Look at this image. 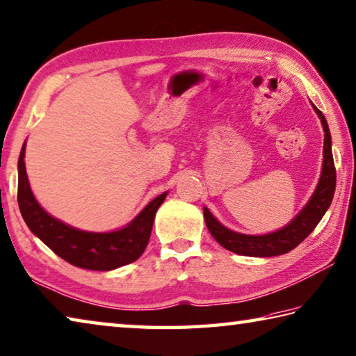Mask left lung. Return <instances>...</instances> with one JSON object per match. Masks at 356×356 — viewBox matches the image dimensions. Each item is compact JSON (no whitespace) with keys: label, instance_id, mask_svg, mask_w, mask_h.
Returning a JSON list of instances; mask_svg holds the SVG:
<instances>
[{"label":"left lung","instance_id":"obj_1","mask_svg":"<svg viewBox=\"0 0 356 356\" xmlns=\"http://www.w3.org/2000/svg\"><path fill=\"white\" fill-rule=\"evenodd\" d=\"M314 112L318 113L322 129H324V160H322V171L318 186H316L312 197L308 199L305 207L291 219V221L275 232L264 235H245L238 234L225 227L211 215V211L204 207L205 224L211 236L234 254L245 257H275L297 248L305 238L312 234L316 225L319 224L322 216L330 207L334 186H336V170L332 154V135L328 129L325 116L318 107L312 104Z\"/></svg>","mask_w":356,"mask_h":356}]
</instances>
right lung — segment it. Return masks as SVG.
Listing matches in <instances>:
<instances>
[{"mask_svg": "<svg viewBox=\"0 0 356 356\" xmlns=\"http://www.w3.org/2000/svg\"><path fill=\"white\" fill-rule=\"evenodd\" d=\"M26 141L18 157V207L26 225L63 260L90 270H112L138 260L149 241L154 218L168 191L152 199L124 227L112 232H87L51 216L37 202L24 166Z\"/></svg>", "mask_w": 356, "mask_h": 356, "instance_id": "add662e5", "label": "right lung"}]
</instances>
